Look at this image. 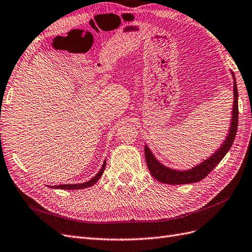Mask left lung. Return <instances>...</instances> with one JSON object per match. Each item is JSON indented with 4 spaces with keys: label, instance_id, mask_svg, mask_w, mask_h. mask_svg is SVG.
<instances>
[{
    "label": "left lung",
    "instance_id": "obj_1",
    "mask_svg": "<svg viewBox=\"0 0 252 252\" xmlns=\"http://www.w3.org/2000/svg\"><path fill=\"white\" fill-rule=\"evenodd\" d=\"M231 74L233 76V110L232 117H231V123L229 128V133L226 137V140L222 142L220 147L207 160H203L200 164L196 165L188 171H177V169L169 168L156 159L154 154L147 145L144 146L145 152V159L147 163V167L149 172L154 176L155 179H157L159 182L168 183V185H188V183L198 182L202 180L205 177L210 174V172L219 164L221 159L225 157L229 149L232 146L236 130L237 124H239V93H237L236 81L234 77V73L231 71Z\"/></svg>",
    "mask_w": 252,
    "mask_h": 252
}]
</instances>
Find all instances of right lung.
<instances>
[{
    "mask_svg": "<svg viewBox=\"0 0 252 252\" xmlns=\"http://www.w3.org/2000/svg\"><path fill=\"white\" fill-rule=\"evenodd\" d=\"M106 167V160L103 163V166L99 169V172L95 175L92 179H90L89 181L84 182V183H78V185H61V186H53L50 188H55V189H86L89 188L91 186H93L94 183H96L97 180L100 178L101 175H103L104 171Z\"/></svg>",
    "mask_w": 252,
    "mask_h": 252,
    "instance_id": "obj_1",
    "label": "right lung"
}]
</instances>
